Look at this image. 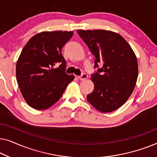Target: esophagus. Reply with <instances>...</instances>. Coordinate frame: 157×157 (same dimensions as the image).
Instances as JSON below:
<instances>
[{
    "instance_id": "obj_1",
    "label": "esophagus",
    "mask_w": 157,
    "mask_h": 157,
    "mask_svg": "<svg viewBox=\"0 0 157 157\" xmlns=\"http://www.w3.org/2000/svg\"><path fill=\"white\" fill-rule=\"evenodd\" d=\"M78 78L79 80L84 81V80H86V79H87L88 75L86 74H81V76H78Z\"/></svg>"
}]
</instances>
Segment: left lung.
Here are the masks:
<instances>
[{"mask_svg":"<svg viewBox=\"0 0 157 157\" xmlns=\"http://www.w3.org/2000/svg\"><path fill=\"white\" fill-rule=\"evenodd\" d=\"M77 33L95 59L94 68L102 67L92 74L94 89L87 100L103 113L121 107L134 91L138 77V62L127 41L119 33L106 30H78Z\"/></svg>","mask_w":157,"mask_h":157,"instance_id":"obj_1","label":"left lung"}]
</instances>
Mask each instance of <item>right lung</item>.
I'll use <instances>...</instances> for the list:
<instances>
[{
  "label": "right lung",
  "mask_w": 157,
  "mask_h": 157,
  "mask_svg": "<svg viewBox=\"0 0 157 157\" xmlns=\"http://www.w3.org/2000/svg\"><path fill=\"white\" fill-rule=\"evenodd\" d=\"M73 34L44 31L33 36L23 47L16 63V79L23 97L32 108L44 110L53 106L74 79V75L66 74V61L61 53Z\"/></svg>",
  "instance_id": "right-lung-1"
}]
</instances>
